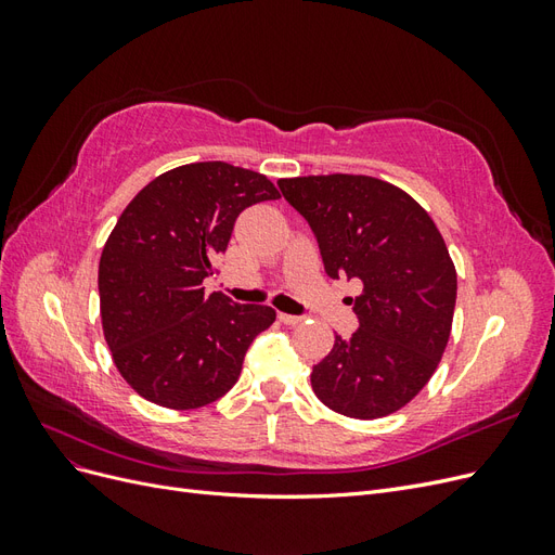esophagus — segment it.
<instances>
[{
    "label": "esophagus",
    "mask_w": 555,
    "mask_h": 555,
    "mask_svg": "<svg viewBox=\"0 0 555 555\" xmlns=\"http://www.w3.org/2000/svg\"><path fill=\"white\" fill-rule=\"evenodd\" d=\"M278 317H280V322H282V324H287V326H296V324L304 322V317H298V314H287V312H280Z\"/></svg>",
    "instance_id": "1"
}]
</instances>
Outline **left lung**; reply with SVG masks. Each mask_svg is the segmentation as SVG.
Listing matches in <instances>:
<instances>
[{"label":"left lung","instance_id":"1","mask_svg":"<svg viewBox=\"0 0 555 555\" xmlns=\"http://www.w3.org/2000/svg\"><path fill=\"white\" fill-rule=\"evenodd\" d=\"M306 217L331 278L359 280V331L335 335L312 367V391L351 418L393 414L424 389L449 343L456 268L442 233L416 201L371 176L278 180Z\"/></svg>","mask_w":555,"mask_h":555}]
</instances>
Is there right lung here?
<instances>
[{
    "label": "right lung",
    "mask_w": 555,
    "mask_h": 555,
    "mask_svg": "<svg viewBox=\"0 0 555 555\" xmlns=\"http://www.w3.org/2000/svg\"><path fill=\"white\" fill-rule=\"evenodd\" d=\"M271 198L280 192L257 171L196 162L157 176L122 210L99 259V306L113 363L145 400L196 410L238 382L275 310L206 294L204 280L236 217Z\"/></svg>",
    "instance_id": "add662e5"
}]
</instances>
